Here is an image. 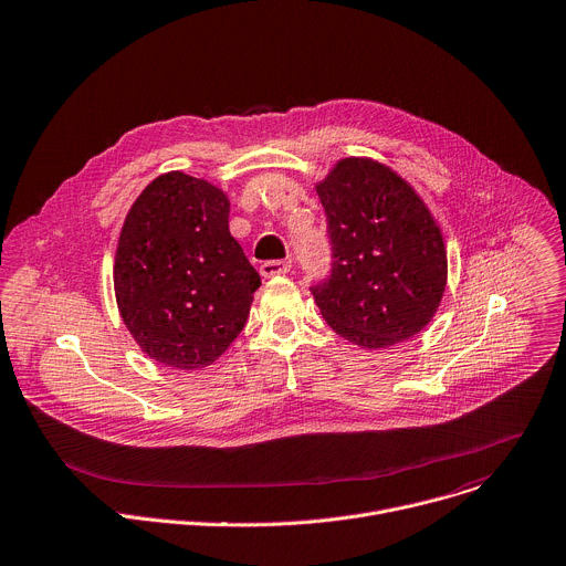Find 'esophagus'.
Returning <instances> with one entry per match:
<instances>
[{
  "label": "esophagus",
  "mask_w": 566,
  "mask_h": 566,
  "mask_svg": "<svg viewBox=\"0 0 566 566\" xmlns=\"http://www.w3.org/2000/svg\"><path fill=\"white\" fill-rule=\"evenodd\" d=\"M291 271V262H282V260H273V262H264L260 266L262 277H275V275H286Z\"/></svg>",
  "instance_id": "1"
}]
</instances>
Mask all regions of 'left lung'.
<instances>
[{"mask_svg": "<svg viewBox=\"0 0 566 566\" xmlns=\"http://www.w3.org/2000/svg\"><path fill=\"white\" fill-rule=\"evenodd\" d=\"M315 191L333 247L331 277L311 289L326 324L366 350L418 335L449 275L442 229L424 200L370 157L337 159Z\"/></svg>", "mask_w": 566, "mask_h": 566, "instance_id": "8db88e82", "label": "left lung"}]
</instances>
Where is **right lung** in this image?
Wrapping results in <instances>:
<instances>
[{"mask_svg":"<svg viewBox=\"0 0 566 566\" xmlns=\"http://www.w3.org/2000/svg\"><path fill=\"white\" fill-rule=\"evenodd\" d=\"M229 209L216 184L170 170L126 213L115 300L137 346L159 364L211 366L247 324L262 282L229 231Z\"/></svg>","mask_w":566,"mask_h":566,"instance_id":"add662e5","label":"right lung"}]
</instances>
